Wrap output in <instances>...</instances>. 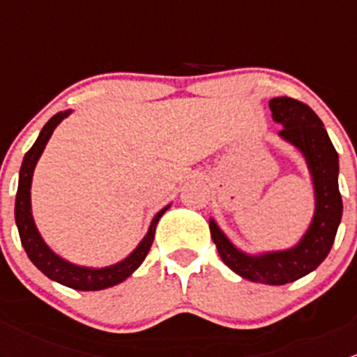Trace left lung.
<instances>
[{
  "instance_id": "obj_1",
  "label": "left lung",
  "mask_w": 357,
  "mask_h": 357,
  "mask_svg": "<svg viewBox=\"0 0 357 357\" xmlns=\"http://www.w3.org/2000/svg\"><path fill=\"white\" fill-rule=\"evenodd\" d=\"M273 119L283 126L280 136L294 143L307 160L316 190V212L311 228L297 247L285 252L250 257L229 243L214 221L208 222L211 236L222 262L242 278L268 285H285L314 271L333 245L342 219L338 192V155L328 132L311 107L289 96L269 100Z\"/></svg>"
}]
</instances>
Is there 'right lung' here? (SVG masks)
I'll use <instances>...</instances> for the list:
<instances>
[{"label":"right lung","instance_id":"obj_1","mask_svg":"<svg viewBox=\"0 0 357 357\" xmlns=\"http://www.w3.org/2000/svg\"><path fill=\"white\" fill-rule=\"evenodd\" d=\"M68 114H70V112H59V114L53 115V117L46 122L45 128L41 129V132H39L38 139H36L34 145L31 146V150L25 153L22 167H20L19 190H17L15 199V222L17 228H19L20 242H22L25 254H27V257L31 259L32 264H34L39 271L45 273L48 278L55 280V282L62 283V285L66 287H70V289L74 290H103L124 282V280L128 278V276H131V273L145 261V257L150 252V247H152L153 243L158 219H160L162 214L167 211L169 205L165 208H162L160 212H157V215L153 218L149 233H146V236L143 238V242L139 243L138 248H136L128 259H124V261L119 262V264L102 269L79 268V266L70 264V262L63 261L59 255L53 254V252L46 247V243L43 242L41 236H39L34 225V219H32L31 181L36 162H38L39 155H41L43 150H45L53 129H55L56 126L62 122V119L67 117Z\"/></svg>","mask_w":357,"mask_h":357}]
</instances>
